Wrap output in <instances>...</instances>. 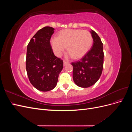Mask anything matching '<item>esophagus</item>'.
<instances>
[{"instance_id": "esophagus-1", "label": "esophagus", "mask_w": 132, "mask_h": 132, "mask_svg": "<svg viewBox=\"0 0 132 132\" xmlns=\"http://www.w3.org/2000/svg\"><path fill=\"white\" fill-rule=\"evenodd\" d=\"M68 64V62H66V61H64L63 62V65H64V66H65V65H66L67 64Z\"/></svg>"}]
</instances>
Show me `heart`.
<instances>
[{"mask_svg": "<svg viewBox=\"0 0 132 132\" xmlns=\"http://www.w3.org/2000/svg\"><path fill=\"white\" fill-rule=\"evenodd\" d=\"M93 37L88 31L79 29H67L60 31L58 37L52 38L51 43L55 54L61 55L66 49L68 52L67 58L80 59L87 53L93 43Z\"/></svg>", "mask_w": 132, "mask_h": 132, "instance_id": "1", "label": "heart"}]
</instances>
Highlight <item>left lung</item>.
I'll return each instance as SVG.
<instances>
[{
    "mask_svg": "<svg viewBox=\"0 0 132 132\" xmlns=\"http://www.w3.org/2000/svg\"><path fill=\"white\" fill-rule=\"evenodd\" d=\"M93 38L91 49L79 61L73 62V79L79 87H89L96 82L102 74L103 66V43L98 35L90 31Z\"/></svg>",
    "mask_w": 132,
    "mask_h": 132,
    "instance_id": "8db88e82",
    "label": "left lung"
}]
</instances>
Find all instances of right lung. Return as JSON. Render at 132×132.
Segmentation results:
<instances>
[{
	"label": "right lung",
	"mask_w": 132,
	"mask_h": 132,
	"mask_svg": "<svg viewBox=\"0 0 132 132\" xmlns=\"http://www.w3.org/2000/svg\"><path fill=\"white\" fill-rule=\"evenodd\" d=\"M53 27L38 30L27 45L26 68L31 84L41 91H48L56 86L63 69V61L55 56L51 46Z\"/></svg>",
	"instance_id": "1"
}]
</instances>
